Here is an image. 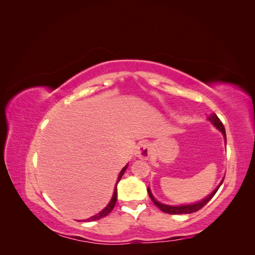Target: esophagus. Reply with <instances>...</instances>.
I'll use <instances>...</instances> for the list:
<instances>
[{"instance_id": "34e87169", "label": "esophagus", "mask_w": 255, "mask_h": 255, "mask_svg": "<svg viewBox=\"0 0 255 255\" xmlns=\"http://www.w3.org/2000/svg\"><path fill=\"white\" fill-rule=\"evenodd\" d=\"M151 151V145L148 142H140L138 143L135 149V156L141 159H146L149 158Z\"/></svg>"}]
</instances>
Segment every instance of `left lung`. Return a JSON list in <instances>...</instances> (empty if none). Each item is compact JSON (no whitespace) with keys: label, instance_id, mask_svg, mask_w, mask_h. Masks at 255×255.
I'll return each instance as SVG.
<instances>
[{"label":"left lung","instance_id":"1","mask_svg":"<svg viewBox=\"0 0 255 255\" xmlns=\"http://www.w3.org/2000/svg\"><path fill=\"white\" fill-rule=\"evenodd\" d=\"M207 119H208V121H210L216 128H218V129L220 130V132L222 133L223 137H225L226 144H227L226 129H225V127H223V125H222V122L220 121V119L217 117V115H216V114H212ZM223 180H225V177H223V179L221 180V182L219 183L218 186L213 190L212 194L208 195L206 198H204L203 200H201V201H198V202H195V203H190V204H182V205H168V204H164V203L158 202L157 200H156L155 198H154V196L152 195V192H151L150 187H148V192H149V196H150L151 200L153 201V203L155 204V205L159 208V210L163 211L164 213L171 214V215L191 214V213H195V212L199 211L200 208H202L208 201H210V200L215 196L216 192H217V190L219 189V187L221 186V184H222Z\"/></svg>","mask_w":255,"mask_h":255}]
</instances>
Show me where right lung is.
<instances>
[{
	"label": "right lung",
	"mask_w": 255,
	"mask_h": 255,
	"mask_svg": "<svg viewBox=\"0 0 255 255\" xmlns=\"http://www.w3.org/2000/svg\"><path fill=\"white\" fill-rule=\"evenodd\" d=\"M128 166V165H127V166L123 167V168H122V170L120 171V173H119V175H118L117 183H116V186H115V189H114V194H113V197H112V199H111L110 203L107 204V205L103 208V210H102L101 212H100L99 214H97V215H95V216H92V217H90V218H88V219H85L84 221L89 222V221H95V220H98V219H101V218L105 217V216L109 215V214L113 211V208H114V206H115V204H116V201H117V185H118L119 181L121 180V177H122L123 173L126 172Z\"/></svg>",
	"instance_id": "obj_1"
}]
</instances>
